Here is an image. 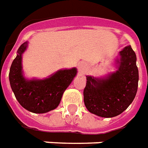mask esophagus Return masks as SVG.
Instances as JSON below:
<instances>
[{"instance_id": "34e87169", "label": "esophagus", "mask_w": 148, "mask_h": 148, "mask_svg": "<svg viewBox=\"0 0 148 148\" xmlns=\"http://www.w3.org/2000/svg\"><path fill=\"white\" fill-rule=\"evenodd\" d=\"M79 68L81 69V70H83V68H84V66H81Z\"/></svg>"}]
</instances>
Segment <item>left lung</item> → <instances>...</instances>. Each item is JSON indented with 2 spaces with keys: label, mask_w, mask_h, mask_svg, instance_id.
Returning <instances> with one entry per match:
<instances>
[{
  "label": "left lung",
  "mask_w": 148,
  "mask_h": 148,
  "mask_svg": "<svg viewBox=\"0 0 148 148\" xmlns=\"http://www.w3.org/2000/svg\"><path fill=\"white\" fill-rule=\"evenodd\" d=\"M117 71L105 77L86 76L84 102L88 110L103 118H113L126 110L137 92L136 56L130 45L119 52Z\"/></svg>",
  "instance_id": "obj_1"
}]
</instances>
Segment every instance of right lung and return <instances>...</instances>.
<instances>
[{"label":"right lung","instance_id":"right-lung-1","mask_svg":"<svg viewBox=\"0 0 148 148\" xmlns=\"http://www.w3.org/2000/svg\"><path fill=\"white\" fill-rule=\"evenodd\" d=\"M28 42L22 44L9 71L11 88L23 108L30 112L43 114L60 104L64 91L77 74V69L60 70L45 79H27L23 76L22 56Z\"/></svg>","mask_w":148,"mask_h":148}]
</instances>
